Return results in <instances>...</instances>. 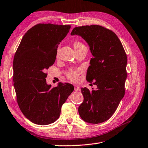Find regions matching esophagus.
Segmentation results:
<instances>
[{"instance_id": "1", "label": "esophagus", "mask_w": 148, "mask_h": 148, "mask_svg": "<svg viewBox=\"0 0 148 148\" xmlns=\"http://www.w3.org/2000/svg\"><path fill=\"white\" fill-rule=\"evenodd\" d=\"M74 90L75 91H79L80 88L78 85H74Z\"/></svg>"}]
</instances>
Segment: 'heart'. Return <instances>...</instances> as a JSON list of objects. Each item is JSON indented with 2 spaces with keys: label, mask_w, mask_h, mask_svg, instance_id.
<instances>
[{
  "label": "heart",
  "mask_w": 148,
  "mask_h": 148,
  "mask_svg": "<svg viewBox=\"0 0 148 148\" xmlns=\"http://www.w3.org/2000/svg\"><path fill=\"white\" fill-rule=\"evenodd\" d=\"M72 45L75 52H78L80 50H82V49L86 48V46H85L84 44L82 42L78 41V40L77 41H74L72 42ZM58 55H59V49H57V57L58 56ZM80 71H80L79 69H70L66 72V76L70 80H71V81L77 82L78 79Z\"/></svg>",
  "instance_id": "b5f03b06"
}]
</instances>
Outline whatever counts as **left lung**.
<instances>
[{"label":"left lung","mask_w":148,"mask_h":148,"mask_svg":"<svg viewBox=\"0 0 148 148\" xmlns=\"http://www.w3.org/2000/svg\"><path fill=\"white\" fill-rule=\"evenodd\" d=\"M71 34L82 36L89 46L92 57L86 80L97 85L96 90L91 91L82 88L84 101L78 107L79 114L88 123L104 122L114 114L125 95L127 54L117 36L104 26H78Z\"/></svg>","instance_id":"left-lung-1"}]
</instances>
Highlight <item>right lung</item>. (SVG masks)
Masks as SVG:
<instances>
[{
    "label": "right lung",
    "mask_w": 148,
    "mask_h": 148,
    "mask_svg": "<svg viewBox=\"0 0 148 148\" xmlns=\"http://www.w3.org/2000/svg\"><path fill=\"white\" fill-rule=\"evenodd\" d=\"M70 28V25H36L23 36L15 53L13 80L16 101L22 113L34 123L56 122L74 90L69 83L51 88L46 79V71L54 64L58 46Z\"/></svg>",
    "instance_id": "obj_1"
}]
</instances>
